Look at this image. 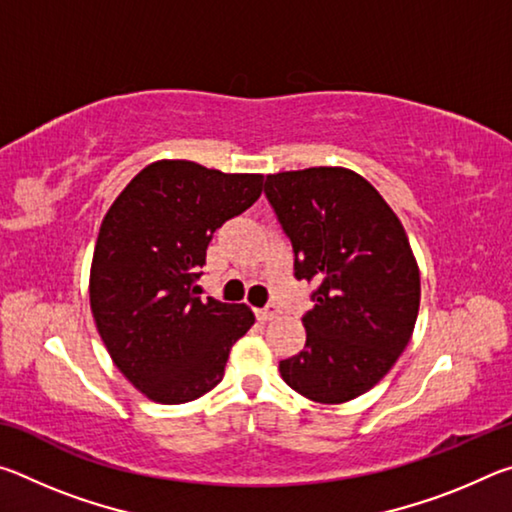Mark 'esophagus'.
I'll return each instance as SVG.
<instances>
[{
	"instance_id": "1",
	"label": "esophagus",
	"mask_w": 512,
	"mask_h": 512,
	"mask_svg": "<svg viewBox=\"0 0 512 512\" xmlns=\"http://www.w3.org/2000/svg\"><path fill=\"white\" fill-rule=\"evenodd\" d=\"M255 314H257V318L259 320H262V323H266V320H273L277 314H280V307H277V305H273V302H268V305L266 307H262V309H257L255 311Z\"/></svg>"
}]
</instances>
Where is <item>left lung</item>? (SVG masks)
Masks as SVG:
<instances>
[{"mask_svg": "<svg viewBox=\"0 0 512 512\" xmlns=\"http://www.w3.org/2000/svg\"><path fill=\"white\" fill-rule=\"evenodd\" d=\"M266 201L293 248V275L314 284L305 350L280 361L282 379L314 402L370 391L404 352L420 307L409 237L359 173L311 167L266 176Z\"/></svg>", "mask_w": 512, "mask_h": 512, "instance_id": "obj_1", "label": "left lung"}]
</instances>
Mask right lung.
<instances>
[{"label": "right lung", "mask_w": 512, "mask_h": 512, "mask_svg": "<svg viewBox=\"0 0 512 512\" xmlns=\"http://www.w3.org/2000/svg\"><path fill=\"white\" fill-rule=\"evenodd\" d=\"M259 173L187 160L142 169L101 223L90 271L94 323L115 366L149 400L183 404L219 384L255 323L246 305L198 298L207 246L262 194Z\"/></svg>", "instance_id": "obj_1"}]
</instances>
